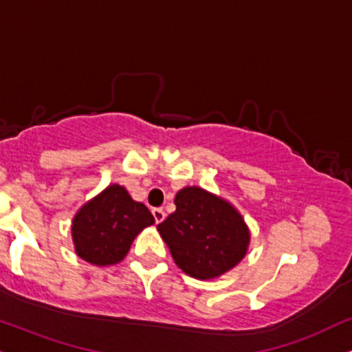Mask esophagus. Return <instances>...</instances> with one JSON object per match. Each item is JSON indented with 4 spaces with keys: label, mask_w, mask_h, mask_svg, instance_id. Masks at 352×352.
Wrapping results in <instances>:
<instances>
[{
    "label": "esophagus",
    "mask_w": 352,
    "mask_h": 352,
    "mask_svg": "<svg viewBox=\"0 0 352 352\" xmlns=\"http://www.w3.org/2000/svg\"><path fill=\"white\" fill-rule=\"evenodd\" d=\"M151 214H153L156 223H162L164 220V210L163 209H158V207H155V209H151Z\"/></svg>",
    "instance_id": "obj_1"
}]
</instances>
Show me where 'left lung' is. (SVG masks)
Segmentation results:
<instances>
[{
	"mask_svg": "<svg viewBox=\"0 0 352 352\" xmlns=\"http://www.w3.org/2000/svg\"><path fill=\"white\" fill-rule=\"evenodd\" d=\"M175 204L176 210L156 228L177 267L196 279H212L241 261L250 232L228 202L201 188H184Z\"/></svg>",
	"mask_w": 352,
	"mask_h": 352,
	"instance_id": "left-lung-1",
	"label": "left lung"
}]
</instances>
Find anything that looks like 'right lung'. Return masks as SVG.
<instances>
[{"label": "right lung", "instance_id": "obj_1", "mask_svg": "<svg viewBox=\"0 0 352 352\" xmlns=\"http://www.w3.org/2000/svg\"><path fill=\"white\" fill-rule=\"evenodd\" d=\"M155 223L153 215L129 196L122 186H109L73 219L72 235L80 258L96 266L116 264L127 254L133 238Z\"/></svg>", "mask_w": 352, "mask_h": 352}]
</instances>
